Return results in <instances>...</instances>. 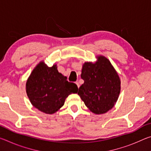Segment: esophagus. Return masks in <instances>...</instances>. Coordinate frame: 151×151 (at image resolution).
<instances>
[{
    "mask_svg": "<svg viewBox=\"0 0 151 151\" xmlns=\"http://www.w3.org/2000/svg\"><path fill=\"white\" fill-rule=\"evenodd\" d=\"M75 83H76V85H77V86H78V88H79V86H80V85H79V83L78 81H76V82H75Z\"/></svg>",
    "mask_w": 151,
    "mask_h": 151,
    "instance_id": "34e87169",
    "label": "esophagus"
}]
</instances>
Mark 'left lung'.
Instances as JSON below:
<instances>
[{"label":"left lung","mask_w":151,"mask_h":151,"mask_svg":"<svg viewBox=\"0 0 151 151\" xmlns=\"http://www.w3.org/2000/svg\"><path fill=\"white\" fill-rule=\"evenodd\" d=\"M96 58L95 63L83 64L81 76L84 83L78 94L90 111L101 114L116 104L121 92V79L108 58L103 55Z\"/></svg>","instance_id":"8db88e82"}]
</instances>
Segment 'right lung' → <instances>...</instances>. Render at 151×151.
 <instances>
[{
	"mask_svg": "<svg viewBox=\"0 0 151 151\" xmlns=\"http://www.w3.org/2000/svg\"><path fill=\"white\" fill-rule=\"evenodd\" d=\"M66 78L58 73L56 64L48 67L44 61H40L26 83V92L32 105L46 114L57 112L69 94L77 93L76 84Z\"/></svg>",
	"mask_w": 151,
	"mask_h": 151,
	"instance_id": "obj_1",
	"label": "right lung"
}]
</instances>
